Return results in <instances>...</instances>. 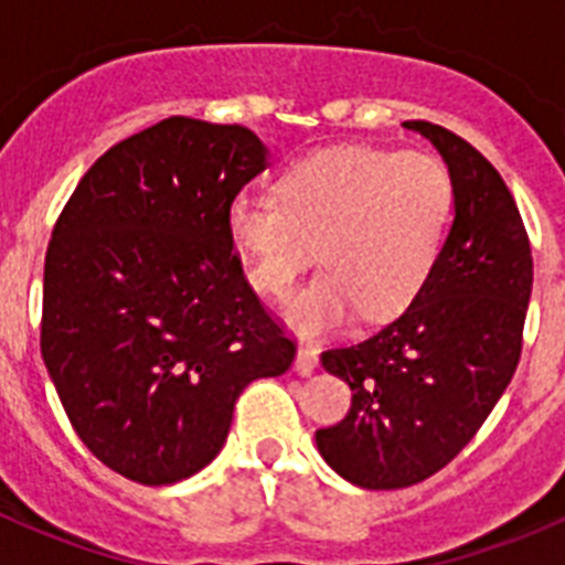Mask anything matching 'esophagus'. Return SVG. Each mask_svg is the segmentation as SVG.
I'll list each match as a JSON object with an SVG mask.
<instances>
[{"label": "esophagus", "instance_id": "esophagus-1", "mask_svg": "<svg viewBox=\"0 0 565 565\" xmlns=\"http://www.w3.org/2000/svg\"><path fill=\"white\" fill-rule=\"evenodd\" d=\"M317 364H319V356L311 344H299L297 359H294V371H297L299 376H311V373L317 371Z\"/></svg>", "mask_w": 565, "mask_h": 565}]
</instances>
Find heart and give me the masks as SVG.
<instances>
[{"label":"heart","instance_id":"1","mask_svg":"<svg viewBox=\"0 0 565 565\" xmlns=\"http://www.w3.org/2000/svg\"><path fill=\"white\" fill-rule=\"evenodd\" d=\"M452 214L450 172L424 152L328 149L294 163L277 198L237 194L226 226L257 291L288 299L313 259L326 271L288 308L291 326L322 333L356 311L387 319L433 274Z\"/></svg>","mask_w":565,"mask_h":565}]
</instances>
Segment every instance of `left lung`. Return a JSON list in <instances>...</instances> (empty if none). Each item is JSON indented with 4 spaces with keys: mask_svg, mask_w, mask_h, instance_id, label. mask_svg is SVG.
<instances>
[{
    "mask_svg": "<svg viewBox=\"0 0 565 565\" xmlns=\"http://www.w3.org/2000/svg\"><path fill=\"white\" fill-rule=\"evenodd\" d=\"M450 169L452 226L433 274L402 317L322 353L351 384V411L317 430L344 481L402 489L436 476L476 436L518 367L532 248L515 198L472 143L430 121H404Z\"/></svg>",
    "mask_w": 565,
    "mask_h": 565,
    "instance_id": "left-lung-1",
    "label": "left lung"
}]
</instances>
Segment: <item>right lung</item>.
Masks as SVG:
<instances>
[{"label":"right lung","mask_w":565,"mask_h":565,"mask_svg":"<svg viewBox=\"0 0 565 565\" xmlns=\"http://www.w3.org/2000/svg\"><path fill=\"white\" fill-rule=\"evenodd\" d=\"M268 167L239 124L172 115L115 143L58 214L42 359L87 450L129 481L201 472L234 402L297 344L248 286L228 203Z\"/></svg>","instance_id":"1"}]
</instances>
